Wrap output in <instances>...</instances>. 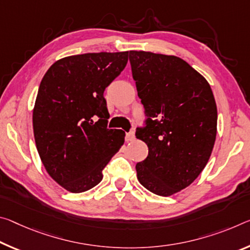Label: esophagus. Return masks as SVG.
Returning a JSON list of instances; mask_svg holds the SVG:
<instances>
[{
    "mask_svg": "<svg viewBox=\"0 0 250 250\" xmlns=\"http://www.w3.org/2000/svg\"><path fill=\"white\" fill-rule=\"evenodd\" d=\"M125 138H126V141H133L136 139V137H134V132L133 131H130L125 134Z\"/></svg>",
    "mask_w": 250,
    "mask_h": 250,
    "instance_id": "obj_1",
    "label": "esophagus"
}]
</instances>
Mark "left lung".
I'll return each instance as SVG.
<instances>
[{
    "label": "left lung",
    "instance_id": "1",
    "mask_svg": "<svg viewBox=\"0 0 250 250\" xmlns=\"http://www.w3.org/2000/svg\"><path fill=\"white\" fill-rule=\"evenodd\" d=\"M129 59L146 117L136 137L149 149L136 165L138 180L158 196H171L191 185L210 158L215 98L208 81L180 58L130 51Z\"/></svg>",
    "mask_w": 250,
    "mask_h": 250
}]
</instances>
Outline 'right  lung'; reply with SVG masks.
I'll use <instances>...</instances> for the list:
<instances>
[{
  "label": "right lung",
  "instance_id": "1",
  "mask_svg": "<svg viewBox=\"0 0 250 250\" xmlns=\"http://www.w3.org/2000/svg\"><path fill=\"white\" fill-rule=\"evenodd\" d=\"M128 54L63 58L40 83L32 117L35 145L50 177L70 192L97 186L124 145L125 131L106 128L110 114L104 92L125 68Z\"/></svg>",
  "mask_w": 250,
  "mask_h": 250
}]
</instances>
